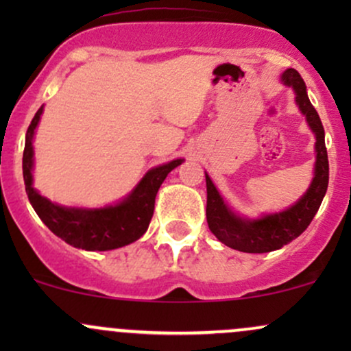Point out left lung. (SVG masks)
<instances>
[{"label": "left lung", "instance_id": "obj_1", "mask_svg": "<svg viewBox=\"0 0 351 351\" xmlns=\"http://www.w3.org/2000/svg\"><path fill=\"white\" fill-rule=\"evenodd\" d=\"M280 82L291 87L295 94V104L315 135V165L313 178L307 191L291 208L259 217H245L236 213L224 201L221 193L206 175V219L209 231L228 247L241 252L263 254L280 249L282 245L299 237L312 223L320 208L328 186V156L325 148V130L317 110L310 104L307 86L295 69L282 72Z\"/></svg>", "mask_w": 351, "mask_h": 351}]
</instances>
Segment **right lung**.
Here are the masks:
<instances>
[{
	"instance_id": "add662e5",
	"label": "right lung",
	"mask_w": 351,
	"mask_h": 351,
	"mask_svg": "<svg viewBox=\"0 0 351 351\" xmlns=\"http://www.w3.org/2000/svg\"><path fill=\"white\" fill-rule=\"evenodd\" d=\"M44 107L36 112L33 122L26 132V143L23 153V176L27 198L36 215L56 236L84 251H112L135 243L147 232L150 224L155 198L160 186L183 158L158 165L145 173L138 184L119 203L104 208L62 206L44 198L33 186L34 147L33 140Z\"/></svg>"
}]
</instances>
